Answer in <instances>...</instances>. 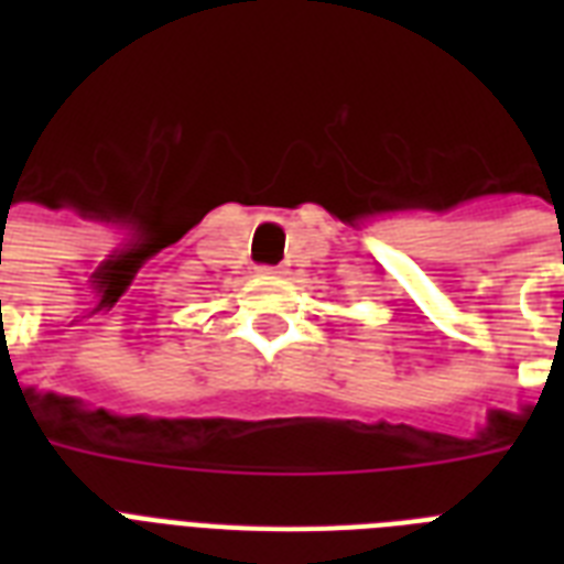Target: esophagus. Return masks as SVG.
<instances>
[{
  "label": "esophagus",
  "instance_id": "esophagus-1",
  "mask_svg": "<svg viewBox=\"0 0 564 564\" xmlns=\"http://www.w3.org/2000/svg\"><path fill=\"white\" fill-rule=\"evenodd\" d=\"M257 272H260V274H281V272H278V269H272V265H260Z\"/></svg>",
  "mask_w": 564,
  "mask_h": 564
}]
</instances>
